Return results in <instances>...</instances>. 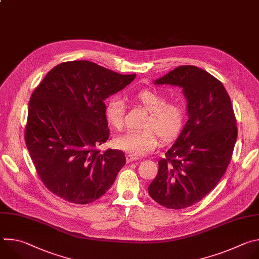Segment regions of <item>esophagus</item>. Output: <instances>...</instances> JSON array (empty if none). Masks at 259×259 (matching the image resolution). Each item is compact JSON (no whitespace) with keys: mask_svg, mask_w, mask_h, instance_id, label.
Returning <instances> with one entry per match:
<instances>
[{"mask_svg":"<svg viewBox=\"0 0 259 259\" xmlns=\"http://www.w3.org/2000/svg\"><path fill=\"white\" fill-rule=\"evenodd\" d=\"M136 159H137L136 157H134V156H132V155H130V154H128V155H127V157H126V160H127V162H128V163L133 162V161H135Z\"/></svg>","mask_w":259,"mask_h":259,"instance_id":"1","label":"esophagus"}]
</instances>
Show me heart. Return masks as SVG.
I'll use <instances>...</instances> for the list:
<instances>
[{
    "label": "heart",
    "mask_w": 259,
    "mask_h": 259,
    "mask_svg": "<svg viewBox=\"0 0 259 259\" xmlns=\"http://www.w3.org/2000/svg\"><path fill=\"white\" fill-rule=\"evenodd\" d=\"M134 99L149 112L143 121L140 131H128L115 139L119 150L134 157H141L152 153L159 144V137L163 143L173 141L181 132L186 110L175 101L167 102V98L157 90L146 88L138 91ZM105 117L114 129L121 131L124 127L125 103L118 97L110 98L105 107Z\"/></svg>",
    "instance_id": "heart-1"
}]
</instances>
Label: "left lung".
Instances as JSON below:
<instances>
[{
	"mask_svg": "<svg viewBox=\"0 0 259 259\" xmlns=\"http://www.w3.org/2000/svg\"><path fill=\"white\" fill-rule=\"evenodd\" d=\"M182 88L189 120L149 187L150 196L169 209L188 208L208 195L226 173L238 135L225 86L195 65H180L156 80Z\"/></svg>",
	"mask_w": 259,
	"mask_h": 259,
	"instance_id": "left-lung-1",
	"label": "left lung"
}]
</instances>
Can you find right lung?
<instances>
[{
  "label": "right lung",
  "instance_id": "right-lung-1",
  "mask_svg": "<svg viewBox=\"0 0 259 259\" xmlns=\"http://www.w3.org/2000/svg\"><path fill=\"white\" fill-rule=\"evenodd\" d=\"M135 76L87 60L66 61L33 90L24 139L35 171L51 193L73 204H89L113 186L126 158L119 150L98 149L109 137L103 100Z\"/></svg>",
  "mask_w": 259,
  "mask_h": 259
}]
</instances>
